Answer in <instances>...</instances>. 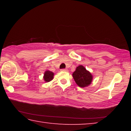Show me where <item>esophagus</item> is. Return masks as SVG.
I'll use <instances>...</instances> for the list:
<instances>
[{"label":"esophagus","instance_id":"obj_1","mask_svg":"<svg viewBox=\"0 0 131 131\" xmlns=\"http://www.w3.org/2000/svg\"><path fill=\"white\" fill-rule=\"evenodd\" d=\"M61 70L62 71V72H68V70L66 69H61Z\"/></svg>","mask_w":131,"mask_h":131}]
</instances>
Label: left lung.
<instances>
[{
	"label": "left lung",
	"instance_id": "8db88e82",
	"mask_svg": "<svg viewBox=\"0 0 131 131\" xmlns=\"http://www.w3.org/2000/svg\"><path fill=\"white\" fill-rule=\"evenodd\" d=\"M73 77L76 83L81 88L86 87L91 84L93 76L83 66L80 65L76 68L73 73Z\"/></svg>",
	"mask_w": 131,
	"mask_h": 131
}]
</instances>
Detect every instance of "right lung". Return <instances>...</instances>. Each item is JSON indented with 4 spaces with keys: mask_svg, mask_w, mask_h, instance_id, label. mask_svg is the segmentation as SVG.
Returning <instances> with one entry per match:
<instances>
[{
    "mask_svg": "<svg viewBox=\"0 0 131 131\" xmlns=\"http://www.w3.org/2000/svg\"><path fill=\"white\" fill-rule=\"evenodd\" d=\"M54 73L51 72L50 70H46L45 72H44L43 79L46 82H50L53 79V77H54Z\"/></svg>",
    "mask_w": 131,
    "mask_h": 131,
    "instance_id": "obj_1",
    "label": "right lung"
}]
</instances>
